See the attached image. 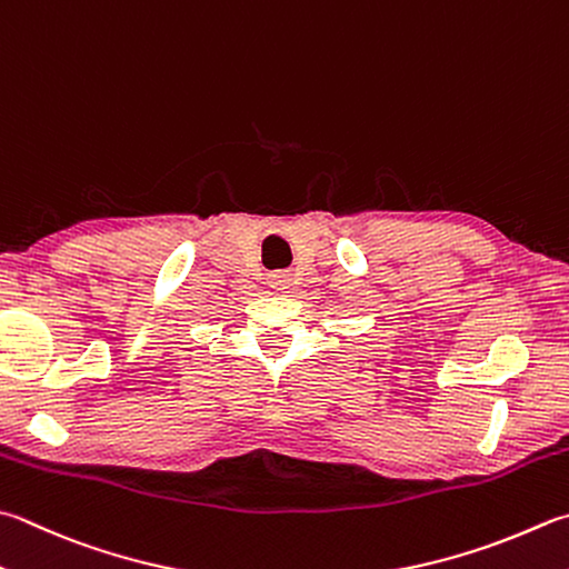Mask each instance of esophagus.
Returning <instances> with one entry per match:
<instances>
[{
  "label": "esophagus",
  "instance_id": "1",
  "mask_svg": "<svg viewBox=\"0 0 569 569\" xmlns=\"http://www.w3.org/2000/svg\"><path fill=\"white\" fill-rule=\"evenodd\" d=\"M267 284H270L272 289H287L289 287V274L287 272H272L270 277H267Z\"/></svg>",
  "mask_w": 569,
  "mask_h": 569
}]
</instances>
